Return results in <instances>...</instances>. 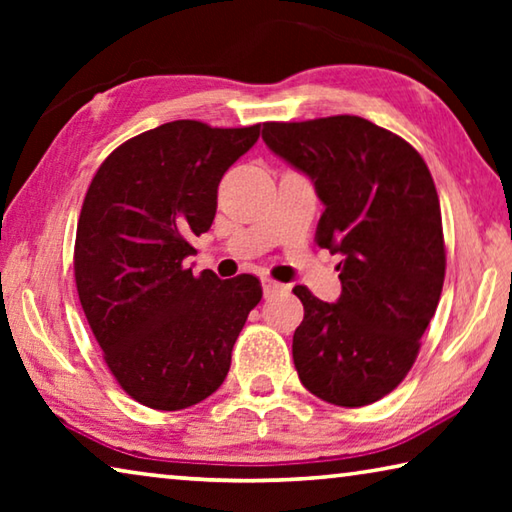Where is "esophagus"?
Segmentation results:
<instances>
[{
	"label": "esophagus",
	"instance_id": "34e87169",
	"mask_svg": "<svg viewBox=\"0 0 512 512\" xmlns=\"http://www.w3.org/2000/svg\"><path fill=\"white\" fill-rule=\"evenodd\" d=\"M262 287H264V296H273V293H277V291H284V284L271 280V277H264Z\"/></svg>",
	"mask_w": 512,
	"mask_h": 512
}]
</instances>
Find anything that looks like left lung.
Returning <instances> with one entry per match:
<instances>
[{"label":"left lung","instance_id":"obj_1","mask_svg":"<svg viewBox=\"0 0 512 512\" xmlns=\"http://www.w3.org/2000/svg\"><path fill=\"white\" fill-rule=\"evenodd\" d=\"M268 149L307 173L325 205L316 244L341 253V298L293 293L305 318L293 363L309 393L366 406L411 370L445 282L438 192L422 155L402 137L354 115L266 121Z\"/></svg>","mask_w":512,"mask_h":512}]
</instances>
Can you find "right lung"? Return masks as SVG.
I'll return each instance as SVG.
<instances>
[{
	"label": "right lung",
	"mask_w": 512,
	"mask_h": 512,
	"mask_svg": "<svg viewBox=\"0 0 512 512\" xmlns=\"http://www.w3.org/2000/svg\"><path fill=\"white\" fill-rule=\"evenodd\" d=\"M259 126L212 128L178 119L112 151L85 194L74 277L103 359L149 409L180 411L210 397L259 300L255 275H194L185 259L210 230L223 173Z\"/></svg>",
	"instance_id": "add662e5"
}]
</instances>
